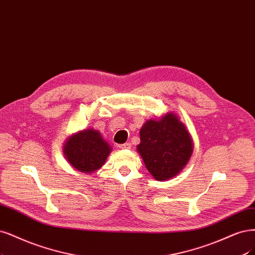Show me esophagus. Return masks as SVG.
Segmentation results:
<instances>
[{"mask_svg": "<svg viewBox=\"0 0 255 255\" xmlns=\"http://www.w3.org/2000/svg\"><path fill=\"white\" fill-rule=\"evenodd\" d=\"M119 147H121V148H130V143L129 142H126L124 144H120Z\"/></svg>", "mask_w": 255, "mask_h": 255, "instance_id": "34e87169", "label": "esophagus"}]
</instances>
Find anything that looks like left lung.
Returning a JSON list of instances; mask_svg holds the SVG:
<instances>
[{"mask_svg": "<svg viewBox=\"0 0 255 255\" xmlns=\"http://www.w3.org/2000/svg\"><path fill=\"white\" fill-rule=\"evenodd\" d=\"M137 151L147 171L157 180L177 175L190 159L193 143L189 131L172 113L160 120H148L140 129Z\"/></svg>", "mask_w": 255, "mask_h": 255, "instance_id": "8db88e82", "label": "left lung"}]
</instances>
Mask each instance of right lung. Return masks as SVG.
Masks as SVG:
<instances>
[{
  "label": "right lung",
  "mask_w": 255,
  "mask_h": 255,
  "mask_svg": "<svg viewBox=\"0 0 255 255\" xmlns=\"http://www.w3.org/2000/svg\"><path fill=\"white\" fill-rule=\"evenodd\" d=\"M112 148L95 129H85L69 137L64 145L68 162L82 173H93L100 169Z\"/></svg>",
  "instance_id": "obj_1"
}]
</instances>
